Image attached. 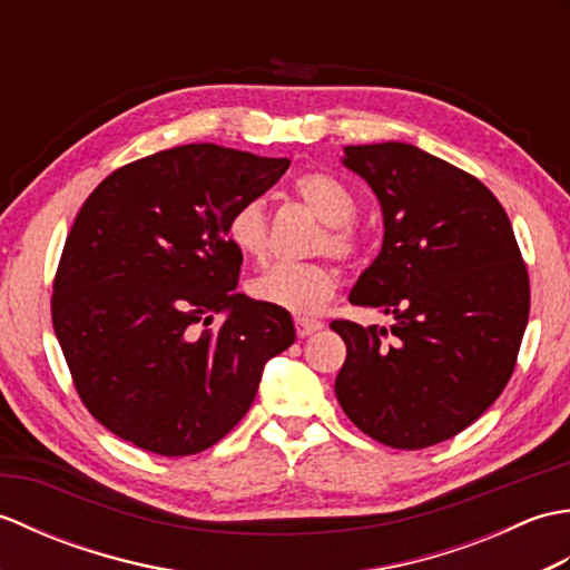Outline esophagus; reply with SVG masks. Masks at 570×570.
<instances>
[{
    "instance_id": "obj_1",
    "label": "esophagus",
    "mask_w": 570,
    "mask_h": 570,
    "mask_svg": "<svg viewBox=\"0 0 570 570\" xmlns=\"http://www.w3.org/2000/svg\"><path fill=\"white\" fill-rule=\"evenodd\" d=\"M294 325H296V335L298 337H308V335H313V333L323 328L321 321H316V318H301V316L294 321Z\"/></svg>"
}]
</instances>
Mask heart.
<instances>
[{
	"label": "heart",
	"mask_w": 570,
	"mask_h": 570,
	"mask_svg": "<svg viewBox=\"0 0 570 570\" xmlns=\"http://www.w3.org/2000/svg\"><path fill=\"white\" fill-rule=\"evenodd\" d=\"M294 196L325 223L318 249H328L343 262H357L365 249L360 229L353 225L357 203L341 180L323 171H306L294 178ZM225 237L242 257L262 259L269 247V223L264 200L249 198L235 205L225 223ZM337 269L328 262L276 264L249 284L252 296L266 306L298 316H313L335 296Z\"/></svg>",
	"instance_id": "1"
}]
</instances>
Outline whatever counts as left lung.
Segmentation results:
<instances>
[{
    "label": "left lung",
    "mask_w": 570,
    "mask_h": 570,
    "mask_svg": "<svg viewBox=\"0 0 570 570\" xmlns=\"http://www.w3.org/2000/svg\"><path fill=\"white\" fill-rule=\"evenodd\" d=\"M384 215V242L350 304L390 331L333 321L347 355L335 396L370 439L419 451L453 439L510 382L529 321V274L500 200L411 144L345 147Z\"/></svg>",
    "instance_id": "1"
}]
</instances>
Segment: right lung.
Returning a JSON list of instances; mask_svg holds the SVG:
<instances>
[{
	"instance_id": "add662e5",
	"label": "right lung",
	"mask_w": 570,
	"mask_h": 570,
	"mask_svg": "<svg viewBox=\"0 0 570 570\" xmlns=\"http://www.w3.org/2000/svg\"><path fill=\"white\" fill-rule=\"evenodd\" d=\"M186 144L117 168L72 223L51 318L78 396L141 451L200 453L247 414L266 360L294 345L288 311L235 294V205L288 168Z\"/></svg>"
}]
</instances>
